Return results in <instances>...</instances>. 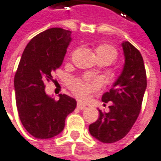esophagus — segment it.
<instances>
[{
    "instance_id": "1",
    "label": "esophagus",
    "mask_w": 161,
    "mask_h": 161,
    "mask_svg": "<svg viewBox=\"0 0 161 161\" xmlns=\"http://www.w3.org/2000/svg\"><path fill=\"white\" fill-rule=\"evenodd\" d=\"M77 108H78V109H79V110H86V105L82 104V103H80V102H78V103H77Z\"/></svg>"
}]
</instances>
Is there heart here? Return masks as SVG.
<instances>
[{
    "instance_id": "heart-1",
    "label": "heart",
    "mask_w": 161,
    "mask_h": 161,
    "mask_svg": "<svg viewBox=\"0 0 161 161\" xmlns=\"http://www.w3.org/2000/svg\"><path fill=\"white\" fill-rule=\"evenodd\" d=\"M96 53L98 59H107L110 64L116 60L118 52L116 49L110 45H102L96 49ZM102 86V81L99 78L92 80L88 79H75L72 82L71 88L75 96L80 99H86L89 95Z\"/></svg>"
}]
</instances>
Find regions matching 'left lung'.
Returning <instances> with one entry per match:
<instances>
[{"label":"left lung","instance_id":"obj_1","mask_svg":"<svg viewBox=\"0 0 161 161\" xmlns=\"http://www.w3.org/2000/svg\"><path fill=\"white\" fill-rule=\"evenodd\" d=\"M125 64L123 72L102 101L111 102L109 112L99 111V117L89 125V133L102 143L117 142L129 133L138 117L147 88V74L140 51L124 41Z\"/></svg>","mask_w":161,"mask_h":161}]
</instances>
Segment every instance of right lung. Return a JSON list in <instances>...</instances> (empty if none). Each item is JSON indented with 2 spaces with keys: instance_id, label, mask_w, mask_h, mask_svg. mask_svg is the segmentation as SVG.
Segmentation results:
<instances>
[{
  "instance_id": "add662e5",
  "label": "right lung",
  "mask_w": 161,
  "mask_h": 161,
  "mask_svg": "<svg viewBox=\"0 0 161 161\" xmlns=\"http://www.w3.org/2000/svg\"><path fill=\"white\" fill-rule=\"evenodd\" d=\"M71 39V31L60 27L39 33L26 45L15 73L18 115L25 129L36 138L59 135L67 115L76 107L75 99L65 94L54 100L45 93V84L62 65Z\"/></svg>"
}]
</instances>
